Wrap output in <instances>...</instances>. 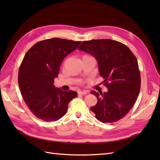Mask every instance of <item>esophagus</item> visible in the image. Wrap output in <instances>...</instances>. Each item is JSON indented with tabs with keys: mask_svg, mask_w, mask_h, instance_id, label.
I'll return each mask as SVG.
<instances>
[{
	"mask_svg": "<svg viewBox=\"0 0 160 160\" xmlns=\"http://www.w3.org/2000/svg\"><path fill=\"white\" fill-rule=\"evenodd\" d=\"M88 93V91H85V90H84V91H78V94L79 95H85V94H87Z\"/></svg>",
	"mask_w": 160,
	"mask_h": 160,
	"instance_id": "esophagus-1",
	"label": "esophagus"
}]
</instances>
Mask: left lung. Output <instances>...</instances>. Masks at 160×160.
<instances>
[{"label":"left lung","instance_id":"left-lung-1","mask_svg":"<svg viewBox=\"0 0 160 160\" xmlns=\"http://www.w3.org/2000/svg\"><path fill=\"white\" fill-rule=\"evenodd\" d=\"M98 61L107 92L91 91L98 103L91 108L103 123H113L125 116L135 103L140 91L141 77L136 57L123 43L111 39L83 41L79 47Z\"/></svg>","mask_w":160,"mask_h":160}]
</instances>
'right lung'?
<instances>
[{"label":"right lung","mask_w":160,"mask_h":160,"mask_svg":"<svg viewBox=\"0 0 160 160\" xmlns=\"http://www.w3.org/2000/svg\"><path fill=\"white\" fill-rule=\"evenodd\" d=\"M80 41L53 38L36 43L23 58L18 71L21 95L31 112L45 122L57 121L65 115L76 91L55 88L60 66Z\"/></svg>","instance_id":"obj_1"}]
</instances>
